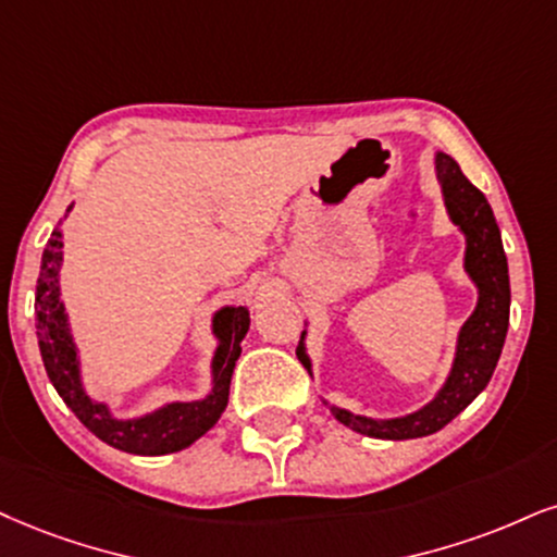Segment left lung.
I'll return each mask as SVG.
<instances>
[{"label": "left lung", "instance_id": "left-lung-1", "mask_svg": "<svg viewBox=\"0 0 557 557\" xmlns=\"http://www.w3.org/2000/svg\"><path fill=\"white\" fill-rule=\"evenodd\" d=\"M434 173L442 185V201L449 222L462 232L465 258L462 268L478 289L475 310L465 325L459 327L455 343V359L436 395L413 413L395 418H372L354 413V410L333 405L320 397L322 405L331 410L335 421L356 431L361 436L387 438V442H405V438H421L442 431L451 418L462 413L475 397L488 387L496 363L504 351L506 331H509V263H506L500 230L493 216V209L480 190L465 177L455 157L446 152L434 154ZM299 361L312 374V359L307 354V322L297 346Z\"/></svg>", "mask_w": 557, "mask_h": 557}]
</instances>
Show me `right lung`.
<instances>
[{
  "label": "right lung",
  "mask_w": 557,
  "mask_h": 557,
  "mask_svg": "<svg viewBox=\"0 0 557 557\" xmlns=\"http://www.w3.org/2000/svg\"><path fill=\"white\" fill-rule=\"evenodd\" d=\"M72 211V206L66 209ZM64 216V219H66ZM61 219V222H64ZM61 222L51 232L40 258L36 286V333L46 374L66 408L92 431L100 442L128 455L160 457L188 449L222 418L230 400V382L243 354L239 343L250 327V307L224 305L211 314V335L216 348L211 354L209 393L196 400H170L139 416H115L111 403L95 400L82 376V356L74 341L72 322L61 299V265H64V232Z\"/></svg>",
  "instance_id": "1"
}]
</instances>
